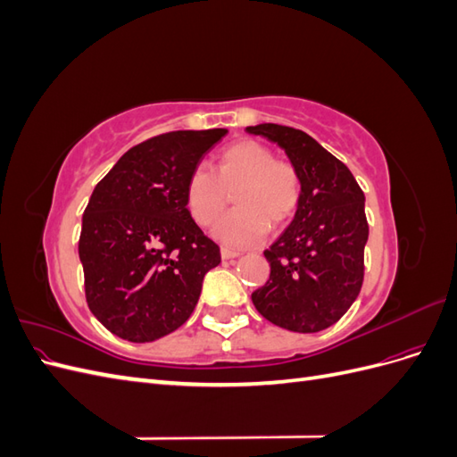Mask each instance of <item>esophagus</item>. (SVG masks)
<instances>
[{"instance_id":"1","label":"esophagus","mask_w":457,"mask_h":457,"mask_svg":"<svg viewBox=\"0 0 457 457\" xmlns=\"http://www.w3.org/2000/svg\"><path fill=\"white\" fill-rule=\"evenodd\" d=\"M238 255H240V252H237V250H230V247H220V257L223 259H234Z\"/></svg>"}]
</instances>
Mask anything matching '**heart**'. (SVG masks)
<instances>
[{
  "label": "heart",
  "instance_id": "obj_1",
  "mask_svg": "<svg viewBox=\"0 0 457 457\" xmlns=\"http://www.w3.org/2000/svg\"><path fill=\"white\" fill-rule=\"evenodd\" d=\"M230 196L238 210L217 227V237L232 245H252L292 220L301 205V173L289 160L261 141L240 139L227 145L213 162V173L196 168L188 173L185 202L200 227H212L225 215Z\"/></svg>",
  "mask_w": 457,
  "mask_h": 457
}]
</instances>
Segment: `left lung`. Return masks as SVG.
<instances>
[{
  "label": "left lung",
  "instance_id": "obj_1",
  "mask_svg": "<svg viewBox=\"0 0 457 457\" xmlns=\"http://www.w3.org/2000/svg\"><path fill=\"white\" fill-rule=\"evenodd\" d=\"M245 131L280 145L303 181L299 210L265 250L270 276L252 301L269 322L314 334L336 324L361 294L368 242L364 192L347 165L305 131L278 123Z\"/></svg>",
  "mask_w": 457,
  "mask_h": 457
}]
</instances>
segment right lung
<instances>
[{
	"label": "right lung",
	"mask_w": 457,
	"mask_h": 457,
	"mask_svg": "<svg viewBox=\"0 0 457 457\" xmlns=\"http://www.w3.org/2000/svg\"><path fill=\"white\" fill-rule=\"evenodd\" d=\"M227 129L170 131L129 148L96 183L81 219L86 299L108 331L148 343L181 328L219 245L192 220L185 185Z\"/></svg>",
	"instance_id": "obj_1"
}]
</instances>
